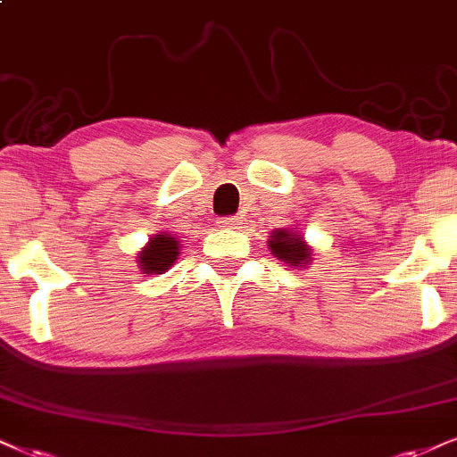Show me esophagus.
Segmentation results:
<instances>
[{
  "mask_svg": "<svg viewBox=\"0 0 457 457\" xmlns=\"http://www.w3.org/2000/svg\"><path fill=\"white\" fill-rule=\"evenodd\" d=\"M217 223H219V228H223V229H238L240 219L238 217H221Z\"/></svg>",
  "mask_w": 457,
  "mask_h": 457,
  "instance_id": "1",
  "label": "esophagus"
}]
</instances>
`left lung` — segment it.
<instances>
[{
	"label": "left lung",
	"instance_id": "obj_1",
	"mask_svg": "<svg viewBox=\"0 0 457 457\" xmlns=\"http://www.w3.org/2000/svg\"><path fill=\"white\" fill-rule=\"evenodd\" d=\"M268 246L271 255L280 259L282 263L295 265V268H310L314 248L305 242L299 229H274L268 238Z\"/></svg>",
	"mask_w": 457,
	"mask_h": 457
}]
</instances>
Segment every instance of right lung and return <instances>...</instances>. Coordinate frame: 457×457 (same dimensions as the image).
<instances>
[{
    "instance_id": "1",
    "label": "right lung",
    "mask_w": 457,
    "mask_h": 457,
    "mask_svg": "<svg viewBox=\"0 0 457 457\" xmlns=\"http://www.w3.org/2000/svg\"><path fill=\"white\" fill-rule=\"evenodd\" d=\"M179 248H181L179 238H175L172 234L169 232L154 234L147 245L138 251V257H137L138 270L147 276L164 274V271L177 262Z\"/></svg>"
}]
</instances>
